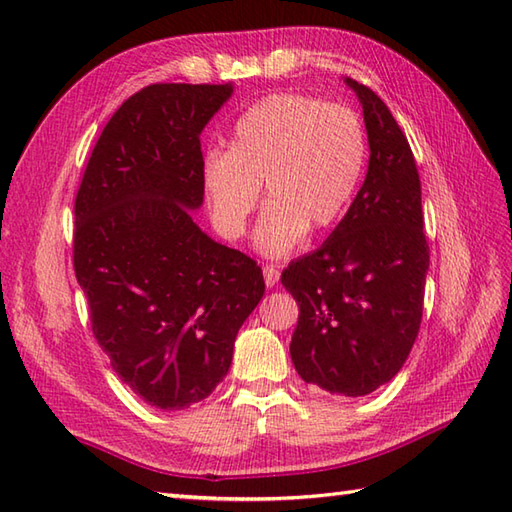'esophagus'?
<instances>
[{
  "label": "esophagus",
  "mask_w": 512,
  "mask_h": 512,
  "mask_svg": "<svg viewBox=\"0 0 512 512\" xmlns=\"http://www.w3.org/2000/svg\"><path fill=\"white\" fill-rule=\"evenodd\" d=\"M279 268L277 266H273V264H266L264 266V281H266V286L268 288H273L277 281H279Z\"/></svg>",
  "instance_id": "1"
}]
</instances>
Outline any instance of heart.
Segmentation results:
<instances>
[{
  "mask_svg": "<svg viewBox=\"0 0 512 512\" xmlns=\"http://www.w3.org/2000/svg\"><path fill=\"white\" fill-rule=\"evenodd\" d=\"M365 160V125L350 107L273 94L237 118L226 151L204 156L202 189L217 231L237 239L246 233L264 182L270 204L255 242L268 255H286L308 228L325 231L341 220Z\"/></svg>",
  "mask_w": 512,
  "mask_h": 512,
  "instance_id": "obj_1",
  "label": "heart"
}]
</instances>
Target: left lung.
<instances>
[{
	"label": "left lung",
	"mask_w": 512,
	"mask_h": 512,
	"mask_svg": "<svg viewBox=\"0 0 512 512\" xmlns=\"http://www.w3.org/2000/svg\"><path fill=\"white\" fill-rule=\"evenodd\" d=\"M345 83L363 105L367 176L332 235L290 262L281 284L299 306L290 341L297 374L356 398L389 383L407 361L422 321L429 244L407 136L378 94Z\"/></svg>",
	"instance_id": "8db88e82"
}]
</instances>
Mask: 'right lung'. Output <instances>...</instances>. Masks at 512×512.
<instances>
[{
    "mask_svg": "<svg viewBox=\"0 0 512 512\" xmlns=\"http://www.w3.org/2000/svg\"><path fill=\"white\" fill-rule=\"evenodd\" d=\"M233 85L154 83L118 107L74 200V273L96 341L147 405L178 411L222 383L264 297L257 262L193 222L200 134Z\"/></svg>",
    "mask_w": 512,
    "mask_h": 512,
    "instance_id": "1",
    "label": "right lung"
}]
</instances>
